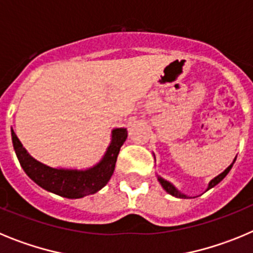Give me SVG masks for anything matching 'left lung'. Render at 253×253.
Segmentation results:
<instances>
[{
  "label": "left lung",
  "instance_id": "left-lung-1",
  "mask_svg": "<svg viewBox=\"0 0 253 253\" xmlns=\"http://www.w3.org/2000/svg\"><path fill=\"white\" fill-rule=\"evenodd\" d=\"M234 161H236V158H234ZM234 161H233V163H234ZM233 163H231V165H229V166H228L227 169H225L224 171H223L222 173H220V175H218V176H216V177H214L213 180L210 181V182H209V186H208V190L211 189V187H214V186H215V185H218L219 182H220V181H222L223 178H224L225 176L228 175V172L231 171L232 166H233ZM158 181H160V184L162 185L163 189L166 190V191H167V193H169V194H171L172 196H176V198L187 199L186 195H184V194H181L180 191H178V190L176 189V187L171 184V182H169V181H167V180H165V178H162V177H161V176H158Z\"/></svg>",
  "mask_w": 253,
  "mask_h": 253
}]
</instances>
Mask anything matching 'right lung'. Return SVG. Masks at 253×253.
<instances>
[{
  "mask_svg": "<svg viewBox=\"0 0 253 253\" xmlns=\"http://www.w3.org/2000/svg\"><path fill=\"white\" fill-rule=\"evenodd\" d=\"M11 137L22 169L35 184L55 195L67 199H80L97 193L109 182L115 169L120 148L128 137V130L125 128L114 129L110 146L107 147L102 160L88 169H53L46 166L31 157L12 129Z\"/></svg>",
  "mask_w": 253,
  "mask_h": 253,
  "instance_id": "right-lung-1",
  "label": "right lung"
}]
</instances>
